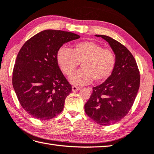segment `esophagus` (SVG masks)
Here are the masks:
<instances>
[{
    "instance_id": "esophagus-1",
    "label": "esophagus",
    "mask_w": 154,
    "mask_h": 154,
    "mask_svg": "<svg viewBox=\"0 0 154 154\" xmlns=\"http://www.w3.org/2000/svg\"><path fill=\"white\" fill-rule=\"evenodd\" d=\"M72 91H79V90H80V87H77V86H73L72 87Z\"/></svg>"
}]
</instances>
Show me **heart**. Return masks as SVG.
<instances>
[{
  "label": "heart",
  "instance_id": "heart-1",
  "mask_svg": "<svg viewBox=\"0 0 154 154\" xmlns=\"http://www.w3.org/2000/svg\"><path fill=\"white\" fill-rule=\"evenodd\" d=\"M57 60L63 74L69 76L79 63L82 69L69 77L70 82L76 86L99 82L111 74L116 63V56L110 49H104L98 43L85 41L76 43L70 50L61 48L57 53Z\"/></svg>",
  "mask_w": 154,
  "mask_h": 154
}]
</instances>
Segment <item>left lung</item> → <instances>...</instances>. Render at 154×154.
I'll return each instance as SVG.
<instances>
[{
	"label": "left lung",
	"instance_id": "8db88e82",
	"mask_svg": "<svg viewBox=\"0 0 154 154\" xmlns=\"http://www.w3.org/2000/svg\"><path fill=\"white\" fill-rule=\"evenodd\" d=\"M109 43L116 56L115 66L105 82L92 88L85 104L86 115L103 126L117 123L129 112L140 84L137 63L128 49L109 36L95 35Z\"/></svg>",
	"mask_w": 154,
	"mask_h": 154
}]
</instances>
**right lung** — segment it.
I'll return each mask as SVG.
<instances>
[{
    "label": "right lung",
    "mask_w": 154,
    "mask_h": 154,
    "mask_svg": "<svg viewBox=\"0 0 154 154\" xmlns=\"http://www.w3.org/2000/svg\"><path fill=\"white\" fill-rule=\"evenodd\" d=\"M80 38L71 32L44 30L22 46L14 63L13 86L25 111L49 120L63 111L72 86L59 68L57 53L65 43Z\"/></svg>",
    "instance_id": "1"
}]
</instances>
